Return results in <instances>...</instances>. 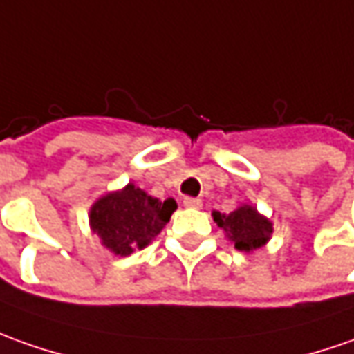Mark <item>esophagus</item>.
I'll use <instances>...</instances> for the list:
<instances>
[{
  "label": "esophagus",
  "mask_w": 354,
  "mask_h": 354,
  "mask_svg": "<svg viewBox=\"0 0 354 354\" xmlns=\"http://www.w3.org/2000/svg\"><path fill=\"white\" fill-rule=\"evenodd\" d=\"M183 205L187 206V208H203V201L201 198H193V196H185Z\"/></svg>",
  "instance_id": "obj_1"
}]
</instances>
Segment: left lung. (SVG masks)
<instances>
[{
	"mask_svg": "<svg viewBox=\"0 0 354 354\" xmlns=\"http://www.w3.org/2000/svg\"><path fill=\"white\" fill-rule=\"evenodd\" d=\"M212 218L218 227L224 230L226 238L234 243V248L238 251L251 253L255 249L267 245V241L272 236L271 220L251 205L238 206L230 214L212 212Z\"/></svg>",
	"mask_w": 354,
	"mask_h": 354,
	"instance_id": "obj_1",
	"label": "left lung"
}]
</instances>
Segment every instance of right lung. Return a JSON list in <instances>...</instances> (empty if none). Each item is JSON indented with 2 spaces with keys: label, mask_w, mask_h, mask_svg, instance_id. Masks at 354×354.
<instances>
[{
  "label": "right lung",
  "mask_w": 354,
  "mask_h": 354,
  "mask_svg": "<svg viewBox=\"0 0 354 354\" xmlns=\"http://www.w3.org/2000/svg\"><path fill=\"white\" fill-rule=\"evenodd\" d=\"M175 210L173 198L160 201L128 183L95 201L89 208V227L103 248L118 257H128L158 238Z\"/></svg>",
  "instance_id": "right-lung-1"
}]
</instances>
